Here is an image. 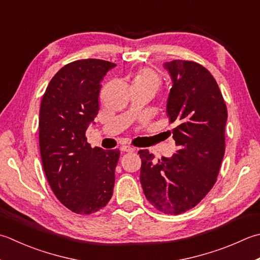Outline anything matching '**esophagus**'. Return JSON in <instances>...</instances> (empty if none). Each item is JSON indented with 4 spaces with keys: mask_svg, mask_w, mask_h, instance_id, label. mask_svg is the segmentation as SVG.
Masks as SVG:
<instances>
[{
    "mask_svg": "<svg viewBox=\"0 0 260 260\" xmlns=\"http://www.w3.org/2000/svg\"><path fill=\"white\" fill-rule=\"evenodd\" d=\"M121 151H124V152H134L135 151V149L134 147H132V146H128V145H124V146H121Z\"/></svg>",
    "mask_w": 260,
    "mask_h": 260,
    "instance_id": "1",
    "label": "esophagus"
}]
</instances>
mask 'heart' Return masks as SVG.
<instances>
[{
    "label": "heart",
    "mask_w": 260,
    "mask_h": 260,
    "mask_svg": "<svg viewBox=\"0 0 260 260\" xmlns=\"http://www.w3.org/2000/svg\"><path fill=\"white\" fill-rule=\"evenodd\" d=\"M162 84V78L160 73L151 68L140 69L133 76V86L147 88L153 90L154 92Z\"/></svg>",
    "instance_id": "b5f03b06"
}]
</instances>
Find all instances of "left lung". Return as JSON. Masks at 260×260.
Instances as JSON below:
<instances>
[{"mask_svg":"<svg viewBox=\"0 0 260 260\" xmlns=\"http://www.w3.org/2000/svg\"><path fill=\"white\" fill-rule=\"evenodd\" d=\"M164 66L172 80L166 114L176 126L172 137L178 150L157 162L149 150H140V180L156 210L178 215L195 207L216 182L225 152L228 110L204 66L181 59Z\"/></svg>","mask_w":260,"mask_h":260,"instance_id":"obj_1","label":"left lung"}]
</instances>
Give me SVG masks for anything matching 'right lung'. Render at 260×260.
Returning <instances> with one entry per match:
<instances>
[{
	"instance_id": "obj_1",
	"label": "right lung",
	"mask_w": 260,
	"mask_h": 260,
	"mask_svg": "<svg viewBox=\"0 0 260 260\" xmlns=\"http://www.w3.org/2000/svg\"><path fill=\"white\" fill-rule=\"evenodd\" d=\"M115 66L95 58L66 64L50 80L40 104L45 175L57 200L76 214L98 212L113 196L120 152L91 147L85 131L98 115L101 81Z\"/></svg>"
}]
</instances>
